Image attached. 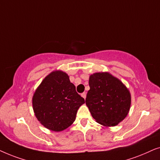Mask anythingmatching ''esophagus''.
<instances>
[{"instance_id": "obj_1", "label": "esophagus", "mask_w": 160, "mask_h": 160, "mask_svg": "<svg viewBox=\"0 0 160 160\" xmlns=\"http://www.w3.org/2000/svg\"><path fill=\"white\" fill-rule=\"evenodd\" d=\"M82 95V97H83L85 99V98H86L87 94H86V92H83V93H82V95Z\"/></svg>"}]
</instances>
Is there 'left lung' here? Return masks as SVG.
I'll list each match as a JSON object with an SVG mask.
<instances>
[{"mask_svg": "<svg viewBox=\"0 0 160 160\" xmlns=\"http://www.w3.org/2000/svg\"><path fill=\"white\" fill-rule=\"evenodd\" d=\"M89 85L86 104L98 123L115 126L126 117L131 97L121 81L108 73H96L89 77Z\"/></svg>", "mask_w": 160, "mask_h": 160, "instance_id": "obj_1", "label": "left lung"}]
</instances>
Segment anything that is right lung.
Returning a JSON list of instances; mask_svg holds the SVG:
<instances>
[{"mask_svg":"<svg viewBox=\"0 0 160 160\" xmlns=\"http://www.w3.org/2000/svg\"><path fill=\"white\" fill-rule=\"evenodd\" d=\"M84 103V99L76 91L68 76L60 71L48 75L32 97L36 118L45 128L55 132L71 126L78 108Z\"/></svg>","mask_w":160,"mask_h":160,"instance_id":"right-lung-1","label":"right lung"}]
</instances>
